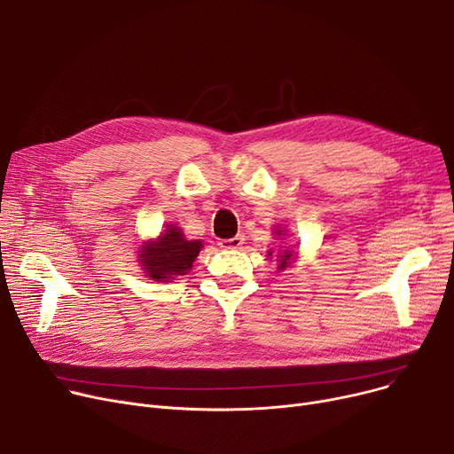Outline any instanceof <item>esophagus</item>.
Returning a JSON list of instances; mask_svg holds the SVG:
<instances>
[{"label": "esophagus", "instance_id": "esophagus-1", "mask_svg": "<svg viewBox=\"0 0 454 454\" xmlns=\"http://www.w3.org/2000/svg\"><path fill=\"white\" fill-rule=\"evenodd\" d=\"M244 242H246V239H244V234H236V236H232V239H227V240H220V247L222 249H240L242 246H244Z\"/></svg>", "mask_w": 454, "mask_h": 454}]
</instances>
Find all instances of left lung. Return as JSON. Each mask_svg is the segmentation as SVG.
<instances>
[{
	"mask_svg": "<svg viewBox=\"0 0 454 454\" xmlns=\"http://www.w3.org/2000/svg\"><path fill=\"white\" fill-rule=\"evenodd\" d=\"M271 254V253H270ZM290 261H292V251H286L285 254H283V258H280V264H278V270H285L288 264H290Z\"/></svg>",
	"mask_w": 454,
	"mask_h": 454,
	"instance_id": "obj_1",
	"label": "left lung"
}]
</instances>
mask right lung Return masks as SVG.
Segmentation results:
<instances>
[{
    "instance_id": "obj_1",
    "label": "right lung",
    "mask_w": 454,
    "mask_h": 454,
    "mask_svg": "<svg viewBox=\"0 0 454 454\" xmlns=\"http://www.w3.org/2000/svg\"><path fill=\"white\" fill-rule=\"evenodd\" d=\"M201 246L200 240H186L177 227L169 225L155 242L142 247L140 262L147 277L169 283L176 275H184L192 268Z\"/></svg>"
}]
</instances>
